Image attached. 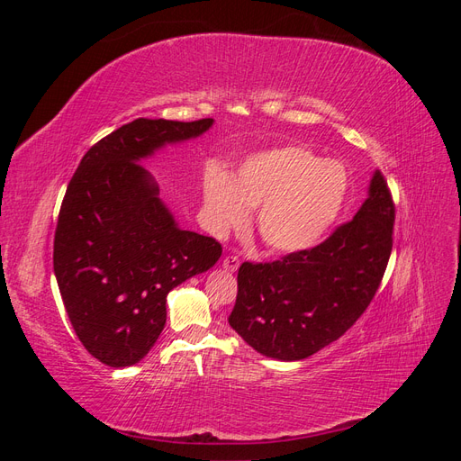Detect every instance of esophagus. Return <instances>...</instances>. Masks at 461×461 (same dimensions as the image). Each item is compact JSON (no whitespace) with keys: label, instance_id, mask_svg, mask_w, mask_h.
<instances>
[{"label":"esophagus","instance_id":"esophagus-1","mask_svg":"<svg viewBox=\"0 0 461 461\" xmlns=\"http://www.w3.org/2000/svg\"><path fill=\"white\" fill-rule=\"evenodd\" d=\"M239 265H240V259L236 258V256H227L225 259H222V269L230 271V273L239 269Z\"/></svg>","mask_w":461,"mask_h":461}]
</instances>
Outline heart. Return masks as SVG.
<instances>
[{
	"label": "heart",
	"instance_id": "1",
	"mask_svg": "<svg viewBox=\"0 0 461 461\" xmlns=\"http://www.w3.org/2000/svg\"><path fill=\"white\" fill-rule=\"evenodd\" d=\"M350 176L339 161H321L302 146H283L248 156L229 178L209 171L203 213L209 230L225 236L246 225L259 207L258 232L273 252L296 254L319 244L339 221Z\"/></svg>",
	"mask_w": 461,
	"mask_h": 461
}]
</instances>
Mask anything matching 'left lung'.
I'll use <instances>...</instances> for the list:
<instances>
[{
	"label": "left lung",
	"instance_id": "8db88e82",
	"mask_svg": "<svg viewBox=\"0 0 461 461\" xmlns=\"http://www.w3.org/2000/svg\"><path fill=\"white\" fill-rule=\"evenodd\" d=\"M394 202L381 171L352 221L271 263H242L230 327L259 354L296 361L339 340L367 310L393 252Z\"/></svg>",
	"mask_w": 461,
	"mask_h": 461
}]
</instances>
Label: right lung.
<instances>
[{
  "instance_id": "right-lung-1",
  "label": "right lung",
  "mask_w": 461,
  "mask_h": 461,
  "mask_svg": "<svg viewBox=\"0 0 461 461\" xmlns=\"http://www.w3.org/2000/svg\"><path fill=\"white\" fill-rule=\"evenodd\" d=\"M213 119H136L95 142L67 186L53 271L82 346L109 367H129L158 342L167 294L212 269L222 248L178 229L140 165L165 144L203 134Z\"/></svg>"
}]
</instances>
